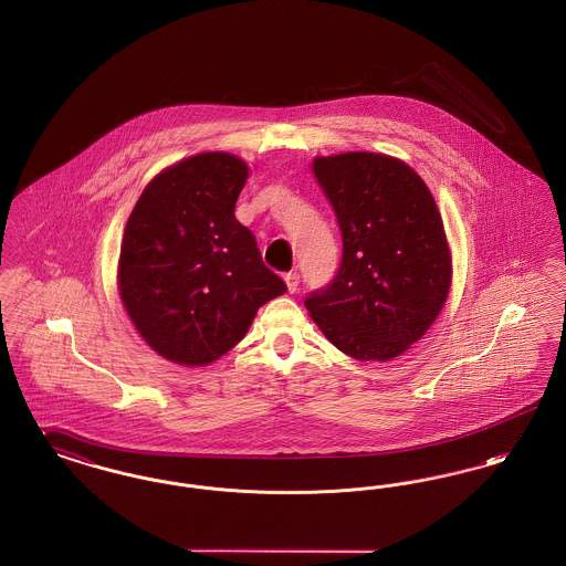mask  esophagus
Instances as JSON below:
<instances>
[{"label":"esophagus","instance_id":"obj_1","mask_svg":"<svg viewBox=\"0 0 566 566\" xmlns=\"http://www.w3.org/2000/svg\"><path fill=\"white\" fill-rule=\"evenodd\" d=\"M284 282H286V286H289V293H296V289H298V273H296V271L286 273V275H284Z\"/></svg>","mask_w":566,"mask_h":566}]
</instances>
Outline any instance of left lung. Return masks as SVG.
I'll return each instance as SVG.
<instances>
[{
	"label": "left lung",
	"mask_w": 566,
	"mask_h": 566,
	"mask_svg": "<svg viewBox=\"0 0 566 566\" xmlns=\"http://www.w3.org/2000/svg\"><path fill=\"white\" fill-rule=\"evenodd\" d=\"M312 167L344 254L305 307L344 354L390 360L429 331L450 293L452 256L437 203L409 165L386 155L316 157Z\"/></svg>",
	"instance_id": "obj_1"
}]
</instances>
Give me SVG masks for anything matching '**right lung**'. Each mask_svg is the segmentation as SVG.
Masks as SVG:
<instances>
[{"label":"right lung","mask_w":566,"mask_h":566,"mask_svg":"<svg viewBox=\"0 0 566 566\" xmlns=\"http://www.w3.org/2000/svg\"><path fill=\"white\" fill-rule=\"evenodd\" d=\"M248 165L201 153L139 195L118 259L123 305L163 358L203 367L242 342L256 310L286 293L235 218Z\"/></svg>","instance_id":"right-lung-1"}]
</instances>
